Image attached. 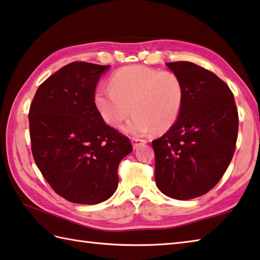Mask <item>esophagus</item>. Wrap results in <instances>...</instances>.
<instances>
[{
  "label": "esophagus",
  "mask_w": 260,
  "mask_h": 260,
  "mask_svg": "<svg viewBox=\"0 0 260 260\" xmlns=\"http://www.w3.org/2000/svg\"><path fill=\"white\" fill-rule=\"evenodd\" d=\"M145 143H146V140L139 139V138H133V139H132V144H133V148H134V149L139 148L140 145L145 144Z\"/></svg>",
  "instance_id": "esophagus-1"
}]
</instances>
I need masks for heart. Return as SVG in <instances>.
Listing matches in <instances>:
<instances>
[{
  "instance_id": "b5f03b06",
  "label": "heart",
  "mask_w": 260,
  "mask_h": 260,
  "mask_svg": "<svg viewBox=\"0 0 260 260\" xmlns=\"http://www.w3.org/2000/svg\"><path fill=\"white\" fill-rule=\"evenodd\" d=\"M94 102L108 125L119 127L133 112L124 127L126 133L141 136L171 128L181 115L184 102L182 79L172 72L145 66H126L116 70L110 87H99Z\"/></svg>"
}]
</instances>
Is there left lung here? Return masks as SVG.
Listing matches in <instances>:
<instances>
[{
  "instance_id": "1",
  "label": "left lung",
  "mask_w": 260,
  "mask_h": 260,
  "mask_svg": "<svg viewBox=\"0 0 260 260\" xmlns=\"http://www.w3.org/2000/svg\"><path fill=\"white\" fill-rule=\"evenodd\" d=\"M182 79L184 102L177 121L152 141L155 184L164 194L188 200L210 191L228 169L238 139L233 93L214 73L188 61L168 62Z\"/></svg>"
}]
</instances>
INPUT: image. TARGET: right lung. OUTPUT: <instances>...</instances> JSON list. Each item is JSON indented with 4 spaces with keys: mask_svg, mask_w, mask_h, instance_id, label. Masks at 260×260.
Wrapping results in <instances>:
<instances>
[{
    "mask_svg": "<svg viewBox=\"0 0 260 260\" xmlns=\"http://www.w3.org/2000/svg\"><path fill=\"white\" fill-rule=\"evenodd\" d=\"M108 68L82 61L64 66L40 85L30 103L32 157L54 192L74 204L109 199L118 186L119 162L133 151L94 102Z\"/></svg>",
    "mask_w": 260,
    "mask_h": 260,
    "instance_id": "obj_1",
    "label": "right lung"
}]
</instances>
